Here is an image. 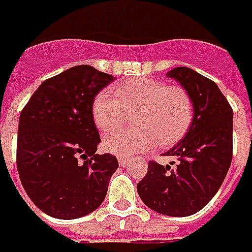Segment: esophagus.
<instances>
[{
    "mask_svg": "<svg viewBox=\"0 0 252 252\" xmlns=\"http://www.w3.org/2000/svg\"><path fill=\"white\" fill-rule=\"evenodd\" d=\"M118 163H119V165H121V167H126V165L129 164V160L125 158H118Z\"/></svg>",
    "mask_w": 252,
    "mask_h": 252,
    "instance_id": "34e87169",
    "label": "esophagus"
}]
</instances>
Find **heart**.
Here are the masks:
<instances>
[{
	"mask_svg": "<svg viewBox=\"0 0 252 252\" xmlns=\"http://www.w3.org/2000/svg\"><path fill=\"white\" fill-rule=\"evenodd\" d=\"M190 94L179 85L155 78H131L103 89L92 103L96 127L107 133L121 125L125 114L133 130H118L104 137L103 146L119 158H133L158 145H169L183 134L192 119Z\"/></svg>",
	"mask_w": 252,
	"mask_h": 252,
	"instance_id": "heart-1",
	"label": "heart"
}]
</instances>
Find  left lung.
Returning a JSON list of instances; mask_svg holds the SVG:
<instances>
[{"mask_svg":"<svg viewBox=\"0 0 252 252\" xmlns=\"http://www.w3.org/2000/svg\"><path fill=\"white\" fill-rule=\"evenodd\" d=\"M190 94L192 121L185 137L164 156L171 165L149 161L137 191L148 208L160 215L186 217L199 212L215 197L232 161L233 111L215 81L190 67L167 73Z\"/></svg>","mask_w":252,"mask_h":252,"instance_id":"8db88e82","label":"left lung"}]
</instances>
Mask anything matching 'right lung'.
<instances>
[{
	"label": "right lung",
	"mask_w": 252,
	"mask_h": 252,
	"mask_svg": "<svg viewBox=\"0 0 252 252\" xmlns=\"http://www.w3.org/2000/svg\"><path fill=\"white\" fill-rule=\"evenodd\" d=\"M114 80L92 66H74L40 84L21 111L17 135L21 185L32 202L54 219H80L106 198L118 160L110 153H96L100 135L92 103ZM80 158L86 161L81 163Z\"/></svg>",
	"instance_id": "right-lung-1"
}]
</instances>
